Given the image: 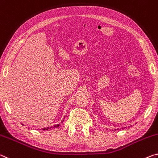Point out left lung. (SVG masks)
Instances as JSON below:
<instances>
[{"mask_svg":"<svg viewBox=\"0 0 158 158\" xmlns=\"http://www.w3.org/2000/svg\"><path fill=\"white\" fill-rule=\"evenodd\" d=\"M123 129V128H122ZM117 130H119V129H117Z\"/></svg>","mask_w":158,"mask_h":158,"instance_id":"left-lung-1","label":"left lung"}]
</instances>
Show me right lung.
Masks as SVG:
<instances>
[{"label": "right lung", "mask_w": 158, "mask_h": 158, "mask_svg": "<svg viewBox=\"0 0 158 158\" xmlns=\"http://www.w3.org/2000/svg\"><path fill=\"white\" fill-rule=\"evenodd\" d=\"M64 121V120H63ZM63 121H62V123H63ZM59 125H60V124H59V125H54L53 127H46V128H43L42 130H50V129H53V128H56L57 127H59Z\"/></svg>", "instance_id": "right-lung-1"}]
</instances>
